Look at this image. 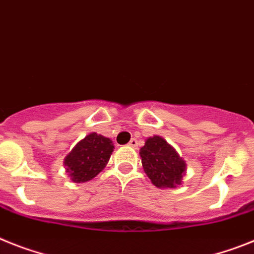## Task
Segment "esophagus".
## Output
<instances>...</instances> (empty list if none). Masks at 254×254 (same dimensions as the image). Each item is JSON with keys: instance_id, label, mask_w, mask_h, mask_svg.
<instances>
[{"instance_id": "1", "label": "esophagus", "mask_w": 254, "mask_h": 254, "mask_svg": "<svg viewBox=\"0 0 254 254\" xmlns=\"http://www.w3.org/2000/svg\"><path fill=\"white\" fill-rule=\"evenodd\" d=\"M129 146L133 147V148H137L138 147V140L135 138H131V140L129 142Z\"/></svg>"}]
</instances>
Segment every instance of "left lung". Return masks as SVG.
<instances>
[{
	"mask_svg": "<svg viewBox=\"0 0 254 254\" xmlns=\"http://www.w3.org/2000/svg\"><path fill=\"white\" fill-rule=\"evenodd\" d=\"M144 173L159 189H176L182 183L186 163L164 138L153 135L139 150Z\"/></svg>",
	"mask_w": 254,
	"mask_h": 254,
	"instance_id": "1",
	"label": "left lung"
}]
</instances>
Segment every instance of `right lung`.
I'll return each mask as SVG.
<instances>
[{"label":"right lung","mask_w":254,"mask_h":254,"mask_svg":"<svg viewBox=\"0 0 254 254\" xmlns=\"http://www.w3.org/2000/svg\"><path fill=\"white\" fill-rule=\"evenodd\" d=\"M114 150L110 138L97 133L87 134L65 156V172L72 182H87L106 168Z\"/></svg>","instance_id":"add662e5"}]
</instances>
